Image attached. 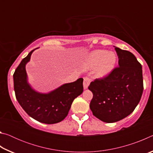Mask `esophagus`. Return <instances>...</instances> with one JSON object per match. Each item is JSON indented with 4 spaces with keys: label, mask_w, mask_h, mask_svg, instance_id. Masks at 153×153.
I'll return each instance as SVG.
<instances>
[{
    "label": "esophagus",
    "mask_w": 153,
    "mask_h": 153,
    "mask_svg": "<svg viewBox=\"0 0 153 153\" xmlns=\"http://www.w3.org/2000/svg\"><path fill=\"white\" fill-rule=\"evenodd\" d=\"M91 80L89 78V77H84V82H83V86H84V89L86 90L88 88L89 84Z\"/></svg>",
    "instance_id": "obj_1"
}]
</instances>
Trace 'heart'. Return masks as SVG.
<instances>
[{
	"label": "heart",
	"instance_id": "heart-1",
	"mask_svg": "<svg viewBox=\"0 0 153 153\" xmlns=\"http://www.w3.org/2000/svg\"><path fill=\"white\" fill-rule=\"evenodd\" d=\"M117 62V56L113 52L105 50H96L86 56L84 65L86 69H95V75L98 77H104L111 74Z\"/></svg>",
	"mask_w": 153,
	"mask_h": 153
}]
</instances>
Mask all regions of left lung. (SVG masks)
Instances as JSON below:
<instances>
[{
    "instance_id": "obj_1",
    "label": "left lung",
    "mask_w": 153,
    "mask_h": 153,
    "mask_svg": "<svg viewBox=\"0 0 153 153\" xmlns=\"http://www.w3.org/2000/svg\"><path fill=\"white\" fill-rule=\"evenodd\" d=\"M119 59L116 67L101 79L90 83L93 98L90 108L96 117L106 123L123 120L133 112L143 92L141 64L132 53L115 47Z\"/></svg>"
}]
</instances>
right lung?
<instances>
[{
    "mask_svg": "<svg viewBox=\"0 0 153 153\" xmlns=\"http://www.w3.org/2000/svg\"><path fill=\"white\" fill-rule=\"evenodd\" d=\"M36 49L28 54L13 74L15 97L28 115L39 122L54 124L63 121L68 115L72 102L83 92V78L64 84L48 93L33 89L27 81L25 65Z\"/></svg>",
    "mask_w": 153,
    "mask_h": 153,
    "instance_id": "obj_1",
    "label": "right lung"
}]
</instances>
